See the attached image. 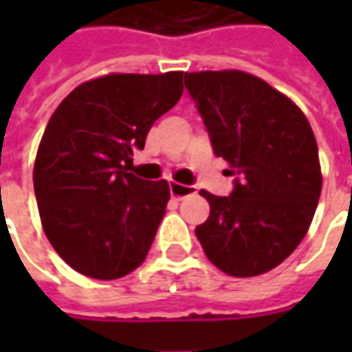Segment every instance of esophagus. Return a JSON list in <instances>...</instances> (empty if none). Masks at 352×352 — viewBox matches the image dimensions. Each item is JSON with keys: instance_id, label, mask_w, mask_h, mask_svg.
I'll return each mask as SVG.
<instances>
[{"instance_id": "obj_1", "label": "esophagus", "mask_w": 352, "mask_h": 352, "mask_svg": "<svg viewBox=\"0 0 352 352\" xmlns=\"http://www.w3.org/2000/svg\"><path fill=\"white\" fill-rule=\"evenodd\" d=\"M192 194H196L194 186H184V184L178 182L170 184V196L174 197V199H184V197L192 196Z\"/></svg>"}]
</instances>
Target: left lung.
Returning a JSON list of instances; mask_svg holds the SVG:
<instances>
[{
	"label": "left lung",
	"mask_w": 352,
	"mask_h": 352,
	"mask_svg": "<svg viewBox=\"0 0 352 352\" xmlns=\"http://www.w3.org/2000/svg\"><path fill=\"white\" fill-rule=\"evenodd\" d=\"M215 156L236 176L196 227L206 256L225 274H264L309 229L321 194L318 142L302 109L264 80L239 70L184 74Z\"/></svg>",
	"instance_id": "1"
}]
</instances>
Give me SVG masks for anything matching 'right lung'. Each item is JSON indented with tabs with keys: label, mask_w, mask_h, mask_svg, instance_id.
Masks as SVG:
<instances>
[{
	"label": "right lung",
	"mask_w": 352,
	"mask_h": 352,
	"mask_svg": "<svg viewBox=\"0 0 352 352\" xmlns=\"http://www.w3.org/2000/svg\"><path fill=\"white\" fill-rule=\"evenodd\" d=\"M184 72L109 74L72 89L48 121L34 196L50 245L80 274L116 280L139 268L166 213V180L127 172L151 127L182 96Z\"/></svg>",
	"instance_id": "obj_1"
}]
</instances>
